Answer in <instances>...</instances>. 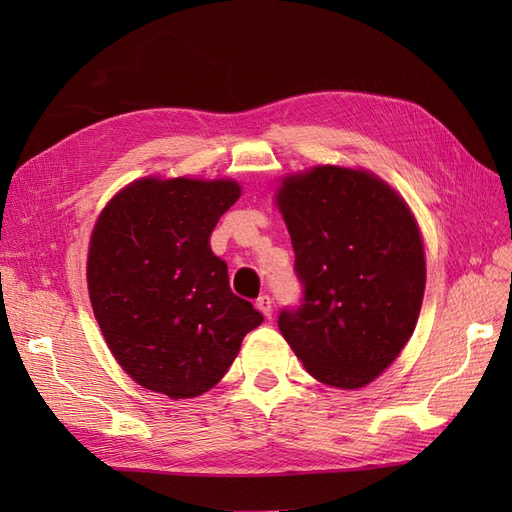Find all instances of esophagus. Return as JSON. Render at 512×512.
<instances>
[{"label":"esophagus","mask_w":512,"mask_h":512,"mask_svg":"<svg viewBox=\"0 0 512 512\" xmlns=\"http://www.w3.org/2000/svg\"><path fill=\"white\" fill-rule=\"evenodd\" d=\"M256 307H258L260 312L265 314L267 318H271V314H273V299L269 297V294H260V297L256 299Z\"/></svg>","instance_id":"obj_1"}]
</instances>
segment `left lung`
<instances>
[{
	"label": "left lung",
	"instance_id": "8db88e82",
	"mask_svg": "<svg viewBox=\"0 0 512 512\" xmlns=\"http://www.w3.org/2000/svg\"><path fill=\"white\" fill-rule=\"evenodd\" d=\"M301 303L277 327L316 380L361 389L408 344L425 292L410 209L365 170L316 166L277 192Z\"/></svg>",
	"mask_w": 512,
	"mask_h": 512
}]
</instances>
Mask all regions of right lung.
I'll return each mask as SVG.
<instances>
[{"label":"right lung","instance_id":"1","mask_svg":"<svg viewBox=\"0 0 512 512\" xmlns=\"http://www.w3.org/2000/svg\"><path fill=\"white\" fill-rule=\"evenodd\" d=\"M235 181L141 179L100 213L89 243V299L126 374L173 399L222 380L262 322L228 284L211 232L237 203Z\"/></svg>","mask_w":512,"mask_h":512}]
</instances>
